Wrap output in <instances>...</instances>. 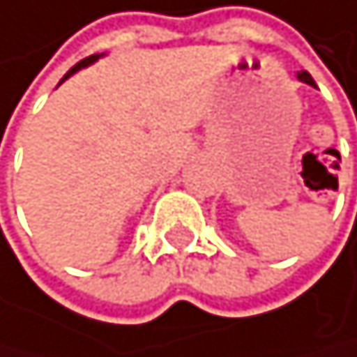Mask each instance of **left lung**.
<instances>
[{
  "label": "left lung",
  "mask_w": 357,
  "mask_h": 357,
  "mask_svg": "<svg viewBox=\"0 0 357 357\" xmlns=\"http://www.w3.org/2000/svg\"><path fill=\"white\" fill-rule=\"evenodd\" d=\"M300 79H302L304 84H311V86H315V82H313V77H311V75H309L307 70H304V73H300Z\"/></svg>",
  "instance_id": "obj_1"
}]
</instances>
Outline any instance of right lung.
Returning a JSON list of instances; mask_svg holds the SVG:
<instances>
[{
	"mask_svg": "<svg viewBox=\"0 0 357 357\" xmlns=\"http://www.w3.org/2000/svg\"><path fill=\"white\" fill-rule=\"evenodd\" d=\"M97 57H100V55H91V57H86V59L77 61V64H75V66H73V68H70V70H68V73L64 75V79H66V77H70V75H73L75 70H79V68H84V66H89V64H93V61H95Z\"/></svg>",
	"mask_w": 357,
	"mask_h": 357,
	"instance_id": "1",
	"label": "right lung"
}]
</instances>
